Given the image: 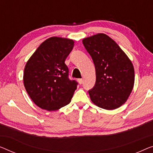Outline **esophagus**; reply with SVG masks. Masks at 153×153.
Segmentation results:
<instances>
[{"label":"esophagus","instance_id":"esophagus-1","mask_svg":"<svg viewBox=\"0 0 153 153\" xmlns=\"http://www.w3.org/2000/svg\"><path fill=\"white\" fill-rule=\"evenodd\" d=\"M77 81H78V82L80 84H82L83 83V79H82V78L78 79H77Z\"/></svg>","mask_w":153,"mask_h":153}]
</instances>
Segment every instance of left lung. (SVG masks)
Returning <instances> with one entry per match:
<instances>
[{"mask_svg":"<svg viewBox=\"0 0 153 153\" xmlns=\"http://www.w3.org/2000/svg\"><path fill=\"white\" fill-rule=\"evenodd\" d=\"M95 65L96 81L88 91L91 101L106 110H113L126 102L133 88V64L117 43L104 33L82 40Z\"/></svg>","mask_w":153,"mask_h":153,"instance_id":"8db88e82","label":"left lung"}]
</instances>
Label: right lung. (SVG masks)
I'll return each mask as SVG.
<instances>
[{
	"instance_id": "right-lung-1",
	"label": "right lung",
	"mask_w": 153,
	"mask_h": 153,
	"mask_svg": "<svg viewBox=\"0 0 153 153\" xmlns=\"http://www.w3.org/2000/svg\"><path fill=\"white\" fill-rule=\"evenodd\" d=\"M74 46L73 40L51 37L29 59L23 81L27 93L38 106L52 111L70 103L77 82L69 78L65 60Z\"/></svg>"
}]
</instances>
